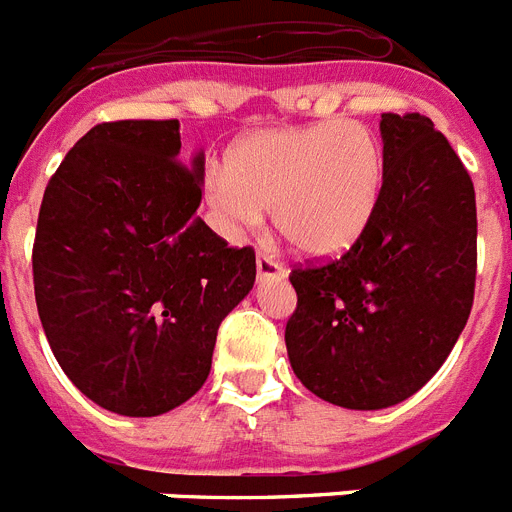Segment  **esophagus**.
Here are the masks:
<instances>
[{
    "label": "esophagus",
    "instance_id": "obj_1",
    "mask_svg": "<svg viewBox=\"0 0 512 512\" xmlns=\"http://www.w3.org/2000/svg\"><path fill=\"white\" fill-rule=\"evenodd\" d=\"M256 272H259V279H285L287 277V269L282 264H279L274 256H269V253L259 251V256H256Z\"/></svg>",
    "mask_w": 512,
    "mask_h": 512
}]
</instances>
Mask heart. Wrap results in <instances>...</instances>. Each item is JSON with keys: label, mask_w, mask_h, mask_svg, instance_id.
<instances>
[{"label": "heart", "mask_w": 512, "mask_h": 512, "mask_svg": "<svg viewBox=\"0 0 512 512\" xmlns=\"http://www.w3.org/2000/svg\"><path fill=\"white\" fill-rule=\"evenodd\" d=\"M381 139L360 121L248 134L207 178V199L235 230L256 227L272 207L279 235L308 256L347 251L373 220L383 194Z\"/></svg>", "instance_id": "1"}]
</instances>
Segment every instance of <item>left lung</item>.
I'll use <instances>...</instances> for the list:
<instances>
[{"label": "left lung", "instance_id": "1", "mask_svg": "<svg viewBox=\"0 0 512 512\" xmlns=\"http://www.w3.org/2000/svg\"><path fill=\"white\" fill-rule=\"evenodd\" d=\"M383 194L336 259L292 266V370L344 409H386L438 373L469 321L476 282L474 183L422 113H383Z\"/></svg>", "mask_w": 512, "mask_h": 512}]
</instances>
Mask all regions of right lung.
Here are the masks:
<instances>
[{"label": "right lung", "mask_w": 512, "mask_h": 512, "mask_svg": "<svg viewBox=\"0 0 512 512\" xmlns=\"http://www.w3.org/2000/svg\"><path fill=\"white\" fill-rule=\"evenodd\" d=\"M204 155L181 160L176 119L87 131L43 191L33 287L56 362L87 399L157 417L207 381L222 318L256 279L196 217Z\"/></svg>", "instance_id": "obj_1"}]
</instances>
